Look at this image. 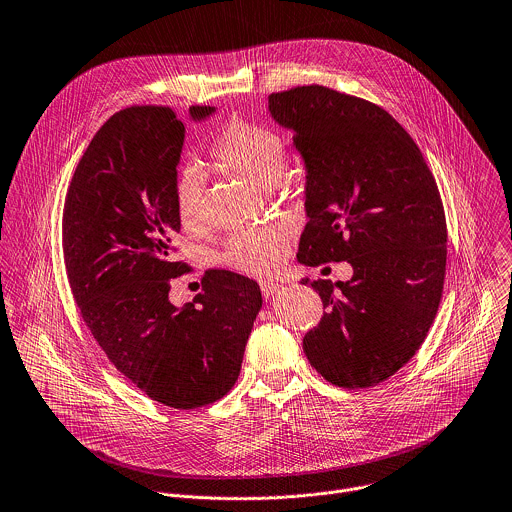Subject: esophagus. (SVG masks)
Masks as SVG:
<instances>
[{
    "instance_id": "obj_1",
    "label": "esophagus",
    "mask_w": 512,
    "mask_h": 512,
    "mask_svg": "<svg viewBox=\"0 0 512 512\" xmlns=\"http://www.w3.org/2000/svg\"><path fill=\"white\" fill-rule=\"evenodd\" d=\"M259 287H261V293H263L265 299H269L271 295H275V293L281 289V285H279V283H273V281H261Z\"/></svg>"
}]
</instances>
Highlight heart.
I'll return each instance as SVG.
<instances>
[{"mask_svg":"<svg viewBox=\"0 0 512 512\" xmlns=\"http://www.w3.org/2000/svg\"><path fill=\"white\" fill-rule=\"evenodd\" d=\"M211 159L245 177L247 181L271 187L279 181L287 159V143L275 129L243 119H231L209 145ZM175 211L181 227L197 235L207 225L205 181L197 167L185 169L173 189ZM293 229L289 223L249 225L235 231L225 249V261L251 275H269L289 257Z\"/></svg>","mask_w":512,"mask_h":512,"instance_id":"1","label":"heart"}]
</instances>
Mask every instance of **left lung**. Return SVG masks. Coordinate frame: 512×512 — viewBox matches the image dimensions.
<instances>
[{
  "label": "left lung",
  "instance_id": "left-lung-1",
  "mask_svg": "<svg viewBox=\"0 0 512 512\" xmlns=\"http://www.w3.org/2000/svg\"><path fill=\"white\" fill-rule=\"evenodd\" d=\"M307 165L297 259L347 261L351 281H309L327 309L303 337L315 371L343 389L393 377L423 345L443 297L447 219L437 181L405 127L367 99L299 85L269 95Z\"/></svg>",
  "mask_w": 512,
  "mask_h": 512
}]
</instances>
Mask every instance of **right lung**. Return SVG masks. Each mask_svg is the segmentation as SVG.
Segmentation results:
<instances>
[{"instance_id":"1","label":"right lung","mask_w":512,"mask_h":512,"mask_svg":"<svg viewBox=\"0 0 512 512\" xmlns=\"http://www.w3.org/2000/svg\"><path fill=\"white\" fill-rule=\"evenodd\" d=\"M213 111L191 105L193 119ZM185 127L171 107L111 115L81 155L63 205V263L77 309L115 369L179 411L211 405L235 385L261 291L209 269L185 307L169 301L179 233L173 189Z\"/></svg>"}]
</instances>
